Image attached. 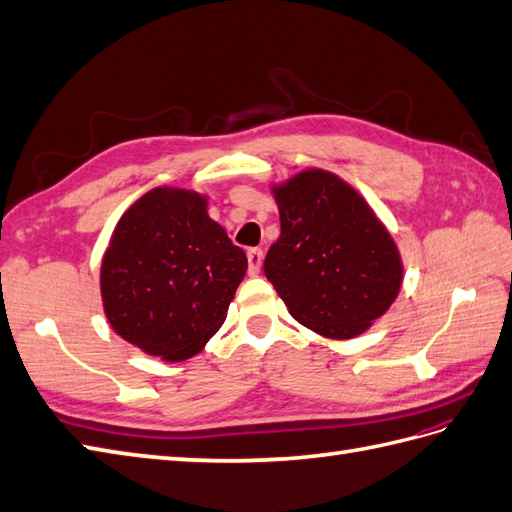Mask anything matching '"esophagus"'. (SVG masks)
I'll list each match as a JSON object with an SVG mask.
<instances>
[{
	"label": "esophagus",
	"instance_id": "1",
	"mask_svg": "<svg viewBox=\"0 0 512 512\" xmlns=\"http://www.w3.org/2000/svg\"><path fill=\"white\" fill-rule=\"evenodd\" d=\"M263 258H265L263 249H258V247L247 249V271H249V276H258L260 267H263Z\"/></svg>",
	"mask_w": 512,
	"mask_h": 512
}]
</instances>
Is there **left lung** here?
<instances>
[{
  "label": "left lung",
  "mask_w": 512,
  "mask_h": 512,
  "mask_svg": "<svg viewBox=\"0 0 512 512\" xmlns=\"http://www.w3.org/2000/svg\"><path fill=\"white\" fill-rule=\"evenodd\" d=\"M280 236L265 276L289 313L328 339H352L382 317L402 286L395 241L350 184L323 169L273 189Z\"/></svg>",
  "instance_id": "1"
}]
</instances>
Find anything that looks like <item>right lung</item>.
Instances as JSON below:
<instances>
[{"label": "right lung", "instance_id": "right-lung-1", "mask_svg": "<svg viewBox=\"0 0 512 512\" xmlns=\"http://www.w3.org/2000/svg\"><path fill=\"white\" fill-rule=\"evenodd\" d=\"M245 271V252L208 217L206 199L160 186L119 219L99 284L121 339L162 360H184L226 321Z\"/></svg>", "mask_w": 512, "mask_h": 512}]
</instances>
